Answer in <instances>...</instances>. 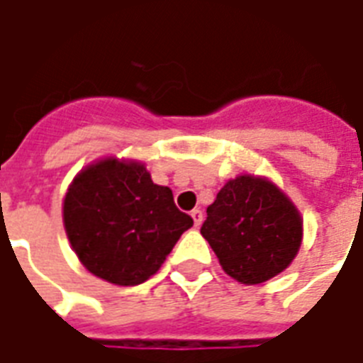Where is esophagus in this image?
Listing matches in <instances>:
<instances>
[{"label": "esophagus", "mask_w": 363, "mask_h": 363, "mask_svg": "<svg viewBox=\"0 0 363 363\" xmlns=\"http://www.w3.org/2000/svg\"><path fill=\"white\" fill-rule=\"evenodd\" d=\"M190 216H192V220H194V225L200 228V225H202V221H204V213H202V210H200V208H194V210L190 212Z\"/></svg>", "instance_id": "1"}]
</instances>
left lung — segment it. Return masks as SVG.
Masks as SVG:
<instances>
[{"label":"left lung","instance_id":"8db88e82","mask_svg":"<svg viewBox=\"0 0 363 363\" xmlns=\"http://www.w3.org/2000/svg\"><path fill=\"white\" fill-rule=\"evenodd\" d=\"M200 233L221 268L241 284H262L296 259L303 237L297 208L267 179L241 174L218 192Z\"/></svg>","mask_w":363,"mask_h":363}]
</instances>
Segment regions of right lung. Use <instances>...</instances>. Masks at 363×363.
I'll use <instances>...</instances> for the list:
<instances>
[{
  "mask_svg": "<svg viewBox=\"0 0 363 363\" xmlns=\"http://www.w3.org/2000/svg\"><path fill=\"white\" fill-rule=\"evenodd\" d=\"M192 223L174 206L171 189L155 184L138 161H96L64 198V225L77 259L116 286L153 276Z\"/></svg>",
  "mask_w": 363,
  "mask_h": 363,
  "instance_id": "add662e5",
  "label": "right lung"
}]
</instances>
